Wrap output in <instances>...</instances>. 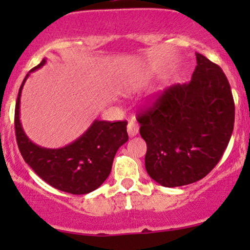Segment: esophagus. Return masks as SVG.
Masks as SVG:
<instances>
[{
	"instance_id": "esophagus-1",
	"label": "esophagus",
	"mask_w": 250,
	"mask_h": 250,
	"mask_svg": "<svg viewBox=\"0 0 250 250\" xmlns=\"http://www.w3.org/2000/svg\"><path fill=\"white\" fill-rule=\"evenodd\" d=\"M127 130H128V134H129V137H135V135L139 133V127H138L137 123L133 122V121H130L127 125Z\"/></svg>"
}]
</instances>
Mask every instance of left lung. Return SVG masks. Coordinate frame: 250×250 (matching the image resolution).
Returning a JSON list of instances; mask_svg holds the SVG:
<instances>
[{
	"label": "left lung",
	"instance_id": "8db88e82",
	"mask_svg": "<svg viewBox=\"0 0 250 250\" xmlns=\"http://www.w3.org/2000/svg\"><path fill=\"white\" fill-rule=\"evenodd\" d=\"M188 83L174 84L138 115L147 145L146 172L165 188L204 178L220 161L233 130L234 103L220 66L196 53Z\"/></svg>",
	"mask_w": 250,
	"mask_h": 250
}]
</instances>
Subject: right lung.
<instances>
[{
  "label": "right lung",
  "instance_id": "add662e5",
  "mask_svg": "<svg viewBox=\"0 0 250 250\" xmlns=\"http://www.w3.org/2000/svg\"><path fill=\"white\" fill-rule=\"evenodd\" d=\"M46 58L30 70L20 85L16 104V135L25 162L53 188L72 195L97 190L110 175L113 157L127 143V122L94 120L87 130L64 147L47 148L29 139L20 122V97L30 74L46 64Z\"/></svg>",
  "mask_w": 250,
  "mask_h": 250
}]
</instances>
